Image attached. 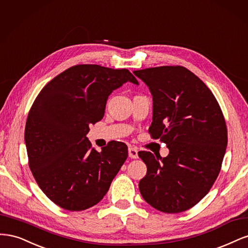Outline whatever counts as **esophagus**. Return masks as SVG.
I'll return each mask as SVG.
<instances>
[{
	"label": "esophagus",
	"mask_w": 248,
	"mask_h": 248,
	"mask_svg": "<svg viewBox=\"0 0 248 248\" xmlns=\"http://www.w3.org/2000/svg\"><path fill=\"white\" fill-rule=\"evenodd\" d=\"M138 152H139V151H138V148H137V147H130V148L128 149V155H129L130 158H133V159L138 158V157H139Z\"/></svg>",
	"instance_id": "esophagus-1"
}]
</instances>
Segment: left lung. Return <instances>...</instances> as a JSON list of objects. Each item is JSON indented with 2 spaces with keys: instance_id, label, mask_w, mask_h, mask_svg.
<instances>
[{
  "instance_id": "obj_1",
  "label": "left lung",
  "mask_w": 248,
  "mask_h": 248,
  "mask_svg": "<svg viewBox=\"0 0 248 248\" xmlns=\"http://www.w3.org/2000/svg\"><path fill=\"white\" fill-rule=\"evenodd\" d=\"M153 96L152 139L170 150L167 157L140 151L147 174L141 197L164 213L186 211L204 198L218 176L228 130L218 102L196 74L182 66L133 71Z\"/></svg>"
}]
</instances>
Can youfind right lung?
<instances>
[{
  "instance_id": "right-lung-1",
  "label": "right lung",
  "mask_w": 248,
  "mask_h": 248,
  "mask_svg": "<svg viewBox=\"0 0 248 248\" xmlns=\"http://www.w3.org/2000/svg\"><path fill=\"white\" fill-rule=\"evenodd\" d=\"M127 81L139 85L127 69L76 65L36 97L25 129L29 167L59 207L82 211L98 204L127 159L124 142L110 141L98 152L86 137L103 118L110 93Z\"/></svg>"
}]
</instances>
